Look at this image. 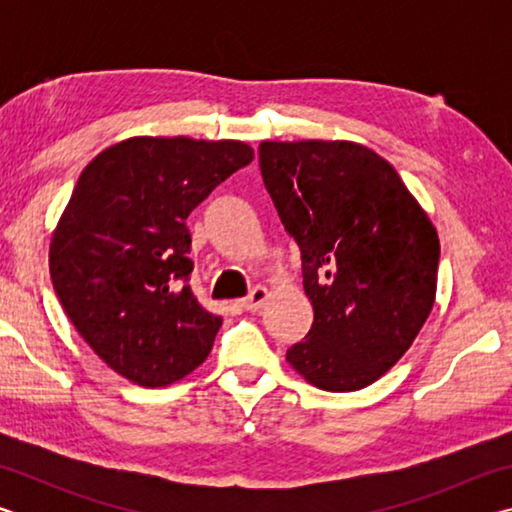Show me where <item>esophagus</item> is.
<instances>
[{
  "mask_svg": "<svg viewBox=\"0 0 512 512\" xmlns=\"http://www.w3.org/2000/svg\"><path fill=\"white\" fill-rule=\"evenodd\" d=\"M268 298H271V291H268L266 287H255L253 291H250L248 298L241 300V307H244L246 311H257L266 305Z\"/></svg>",
  "mask_w": 512,
  "mask_h": 512,
  "instance_id": "obj_1",
  "label": "esophagus"
}]
</instances>
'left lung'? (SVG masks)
<instances>
[{"label": "left lung", "mask_w": 512, "mask_h": 512, "mask_svg": "<svg viewBox=\"0 0 512 512\" xmlns=\"http://www.w3.org/2000/svg\"><path fill=\"white\" fill-rule=\"evenodd\" d=\"M259 169L302 255L314 307L287 361L311 386L359 391L386 375L436 300V225L393 164L348 140L259 144Z\"/></svg>", "instance_id": "obj_1"}]
</instances>
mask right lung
Here are the masks:
<instances>
[{
    "instance_id": "add662e5",
    "label": "right lung",
    "mask_w": 512,
    "mask_h": 512,
    "mask_svg": "<svg viewBox=\"0 0 512 512\" xmlns=\"http://www.w3.org/2000/svg\"><path fill=\"white\" fill-rule=\"evenodd\" d=\"M239 140L128 137L83 169L49 241V273L76 332L128 381L162 388L212 352L221 316L189 287L185 219L253 162Z\"/></svg>"
}]
</instances>
